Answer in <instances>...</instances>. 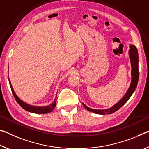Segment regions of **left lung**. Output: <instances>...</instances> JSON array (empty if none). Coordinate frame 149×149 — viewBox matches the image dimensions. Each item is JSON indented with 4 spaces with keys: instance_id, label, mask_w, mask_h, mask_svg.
<instances>
[{
    "instance_id": "obj_1",
    "label": "left lung",
    "mask_w": 149,
    "mask_h": 149,
    "mask_svg": "<svg viewBox=\"0 0 149 149\" xmlns=\"http://www.w3.org/2000/svg\"><path fill=\"white\" fill-rule=\"evenodd\" d=\"M129 57L130 63H131V83L130 84V87L128 89L127 92L126 93L121 99L118 101L117 103L115 104L110 109H104V110H97V109H93L86 106L85 104L82 103L83 106L85 107V109L88 111L93 112L94 113L98 114H110L112 113H114V112L118 111L120 107H122L126 102L128 101L130 97H131L132 93L135 91L136 88L137 84H138L139 81V54L138 51H137L136 47L134 45H130V49L129 51Z\"/></svg>"
}]
</instances>
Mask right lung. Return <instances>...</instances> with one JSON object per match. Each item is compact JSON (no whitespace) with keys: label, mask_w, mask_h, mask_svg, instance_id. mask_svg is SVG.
I'll list each match as a JSON object with an SVG mask.
<instances>
[{"label":"right lung","mask_w":149,"mask_h":149,"mask_svg":"<svg viewBox=\"0 0 149 149\" xmlns=\"http://www.w3.org/2000/svg\"><path fill=\"white\" fill-rule=\"evenodd\" d=\"M8 81L9 84H10V86L11 88V91H12V93L14 95V97H15V100H17V102L19 103L20 107H22V109H24L26 111L31 112V113H36V114H47L49 113H51V112L54 109V107L56 106V99H55L52 103L49 105V106L46 107H37V106H33V105H30L26 104V102H24L20 99L19 97L16 95L15 91H14V89L13 88L12 85H11V82L10 81V79L8 78Z\"/></svg>","instance_id":"1"}]
</instances>
